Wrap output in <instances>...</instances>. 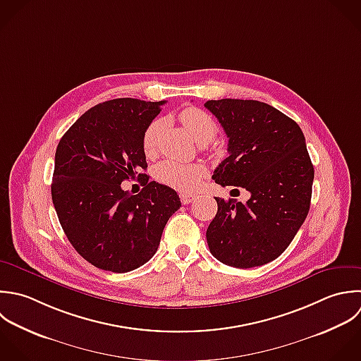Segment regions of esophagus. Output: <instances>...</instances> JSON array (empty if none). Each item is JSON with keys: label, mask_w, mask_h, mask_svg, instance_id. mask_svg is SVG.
I'll return each instance as SVG.
<instances>
[{"label": "esophagus", "mask_w": 361, "mask_h": 361, "mask_svg": "<svg viewBox=\"0 0 361 361\" xmlns=\"http://www.w3.org/2000/svg\"><path fill=\"white\" fill-rule=\"evenodd\" d=\"M197 198V195L195 194H187V192H183V194H180V200H181V202L184 204V205H188V204H191L194 200Z\"/></svg>", "instance_id": "esophagus-1"}]
</instances>
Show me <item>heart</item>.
Wrapping results in <instances>:
<instances>
[{
	"label": "heart",
	"mask_w": 361,
	"mask_h": 361,
	"mask_svg": "<svg viewBox=\"0 0 361 361\" xmlns=\"http://www.w3.org/2000/svg\"><path fill=\"white\" fill-rule=\"evenodd\" d=\"M181 123L185 126L188 133L201 145L209 143L218 133V125L215 119L205 111L190 106L180 112L178 115ZM161 129V121H152L143 132L142 149L146 156H152L156 152L157 137ZM156 178L164 185L176 188L178 191L190 192L197 188L201 178L205 176V169L202 164H183L173 160H166L156 167Z\"/></svg>",
	"instance_id": "1"
}]
</instances>
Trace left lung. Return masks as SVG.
I'll use <instances>...</instances> for the list:
<instances>
[{"mask_svg":"<svg viewBox=\"0 0 361 361\" xmlns=\"http://www.w3.org/2000/svg\"><path fill=\"white\" fill-rule=\"evenodd\" d=\"M205 108L229 137V156L212 180L250 192L246 204L215 197L209 250L238 269L267 264L290 246L310 212L314 166L304 133L295 121L260 101L211 99Z\"/></svg>","mask_w":361,"mask_h":361,"instance_id":"1","label":"left lung"}]
</instances>
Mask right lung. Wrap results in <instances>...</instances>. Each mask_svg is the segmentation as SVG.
<instances>
[{
  "label": "right lung",
  "mask_w": 361,
  "mask_h": 361,
  "mask_svg": "<svg viewBox=\"0 0 361 361\" xmlns=\"http://www.w3.org/2000/svg\"><path fill=\"white\" fill-rule=\"evenodd\" d=\"M164 102L105 101L82 114L57 145L51 200L59 222L77 253L101 270L126 273L149 262L181 207L177 192L156 181L136 195L121 187L146 177L142 137Z\"/></svg>",
  "instance_id": "1"
}]
</instances>
